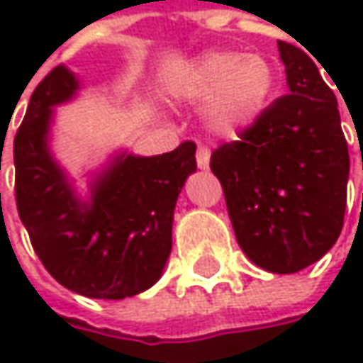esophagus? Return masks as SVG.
<instances>
[{"label":"esophagus","instance_id":"34e87169","mask_svg":"<svg viewBox=\"0 0 363 363\" xmlns=\"http://www.w3.org/2000/svg\"><path fill=\"white\" fill-rule=\"evenodd\" d=\"M195 162H197L199 168H208L210 166V149L203 147V145H199L197 151H195Z\"/></svg>","mask_w":363,"mask_h":363}]
</instances>
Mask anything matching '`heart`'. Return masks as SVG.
<instances>
[{"mask_svg":"<svg viewBox=\"0 0 363 363\" xmlns=\"http://www.w3.org/2000/svg\"><path fill=\"white\" fill-rule=\"evenodd\" d=\"M279 88L275 62L262 52L210 50L179 67L170 92L186 103L203 104V121L218 136H235L269 109Z\"/></svg>","mask_w":363,"mask_h":363,"instance_id":"1","label":"heart"}]
</instances>
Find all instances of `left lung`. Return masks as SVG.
<instances>
[{
  "label": "left lung",
  "instance_id": "1",
  "mask_svg": "<svg viewBox=\"0 0 363 363\" xmlns=\"http://www.w3.org/2000/svg\"><path fill=\"white\" fill-rule=\"evenodd\" d=\"M290 94L212 151L240 248L264 271L296 273L334 246L347 206L349 149L318 65L277 41Z\"/></svg>",
  "mask_w": 363,
  "mask_h": 363
}]
</instances>
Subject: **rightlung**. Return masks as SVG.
Segmentation results:
<instances>
[{"mask_svg": "<svg viewBox=\"0 0 363 363\" xmlns=\"http://www.w3.org/2000/svg\"><path fill=\"white\" fill-rule=\"evenodd\" d=\"M77 90L58 65L33 90L14 136L18 216L48 273L65 288L119 301L151 288L172 250L174 206L195 172V143L155 157L121 155L96 181L92 203L75 199L48 151L52 107ZM1 162V153H0Z\"/></svg>", "mask_w": 363, "mask_h": 363, "instance_id": "add662e5", "label": "right lung"}]
</instances>
